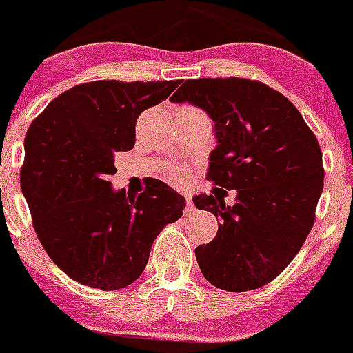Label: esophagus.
I'll list each match as a JSON object with an SVG mask.
<instances>
[{
    "instance_id": "1",
    "label": "esophagus",
    "mask_w": 353,
    "mask_h": 353,
    "mask_svg": "<svg viewBox=\"0 0 353 353\" xmlns=\"http://www.w3.org/2000/svg\"><path fill=\"white\" fill-rule=\"evenodd\" d=\"M183 196H185V201H187V210H185V214H189L190 211H192V208H194V204H192V196H190L189 192H185V194H183Z\"/></svg>"
}]
</instances>
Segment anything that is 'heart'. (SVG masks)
I'll list each match as a JSON object with an SVG mask.
<instances>
[{"mask_svg":"<svg viewBox=\"0 0 353 353\" xmlns=\"http://www.w3.org/2000/svg\"><path fill=\"white\" fill-rule=\"evenodd\" d=\"M183 179V171L180 170H173L171 171V180H174V182H179V180Z\"/></svg>","mask_w":353,"mask_h":353,"instance_id":"obj_1","label":"heart"}]
</instances>
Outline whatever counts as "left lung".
<instances>
[{
    "label": "left lung",
    "mask_w": 353,
    "mask_h": 353,
    "mask_svg": "<svg viewBox=\"0 0 353 353\" xmlns=\"http://www.w3.org/2000/svg\"><path fill=\"white\" fill-rule=\"evenodd\" d=\"M170 100L192 103L213 119L208 180L237 192L234 206L206 194L192 199L220 220L216 237L196 248L204 279L232 293L265 286L314 227L324 182L317 139L296 107L260 81L187 79Z\"/></svg>",
    "instance_id": "left-lung-1"
}]
</instances>
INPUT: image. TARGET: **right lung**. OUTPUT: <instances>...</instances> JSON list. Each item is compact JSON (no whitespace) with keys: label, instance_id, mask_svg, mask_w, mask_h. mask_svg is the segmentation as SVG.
I'll return each mask as SVG.
<instances>
[{"label":"right lung","instance_id":"obj_1","mask_svg":"<svg viewBox=\"0 0 353 353\" xmlns=\"http://www.w3.org/2000/svg\"><path fill=\"white\" fill-rule=\"evenodd\" d=\"M176 81L116 79L67 90L32 121L20 187L36 236L72 281L114 291L142 275L154 239L182 216L185 199L152 179L137 197L109 182L114 154L132 150L140 114Z\"/></svg>","mask_w":353,"mask_h":353}]
</instances>
